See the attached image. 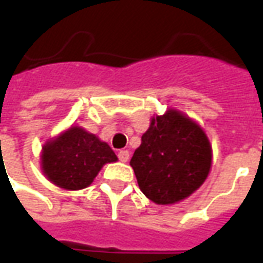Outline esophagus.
I'll return each instance as SVG.
<instances>
[{"label":"esophagus","instance_id":"obj_1","mask_svg":"<svg viewBox=\"0 0 263 263\" xmlns=\"http://www.w3.org/2000/svg\"><path fill=\"white\" fill-rule=\"evenodd\" d=\"M117 156H118V160H120V161L127 163L128 158H129V152H128V150H120Z\"/></svg>","mask_w":263,"mask_h":263}]
</instances>
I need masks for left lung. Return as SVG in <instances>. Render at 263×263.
Instances as JSON below:
<instances>
[{"instance_id": "obj_1", "label": "left lung", "mask_w": 263, "mask_h": 263, "mask_svg": "<svg viewBox=\"0 0 263 263\" xmlns=\"http://www.w3.org/2000/svg\"><path fill=\"white\" fill-rule=\"evenodd\" d=\"M129 164L146 197L161 205L175 204L207 179L212 149L197 123L170 109L152 118Z\"/></svg>"}]
</instances>
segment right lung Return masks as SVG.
Masks as SVG:
<instances>
[{
	"instance_id": "obj_1",
	"label": "right lung",
	"mask_w": 263,
	"mask_h": 263,
	"mask_svg": "<svg viewBox=\"0 0 263 263\" xmlns=\"http://www.w3.org/2000/svg\"><path fill=\"white\" fill-rule=\"evenodd\" d=\"M117 161L106 142L81 127H70L43 147L41 167L52 183L66 190L89 186L107 163Z\"/></svg>"
}]
</instances>
